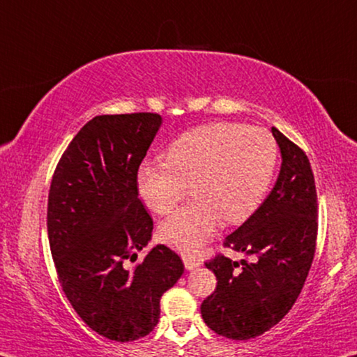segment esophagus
<instances>
[{"instance_id":"34e87169","label":"esophagus","mask_w":357,"mask_h":357,"mask_svg":"<svg viewBox=\"0 0 357 357\" xmlns=\"http://www.w3.org/2000/svg\"><path fill=\"white\" fill-rule=\"evenodd\" d=\"M183 261H184L185 269H189V271H192V269L199 268V266H200V261H199V259L194 258V257H188V255H184V257H183Z\"/></svg>"}]
</instances>
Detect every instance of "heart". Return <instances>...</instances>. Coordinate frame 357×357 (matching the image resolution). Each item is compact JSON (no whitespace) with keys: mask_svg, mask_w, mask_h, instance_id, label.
<instances>
[{"mask_svg":"<svg viewBox=\"0 0 357 357\" xmlns=\"http://www.w3.org/2000/svg\"><path fill=\"white\" fill-rule=\"evenodd\" d=\"M167 162H144L136 185L157 215L172 213L192 188L195 202L160 226V237L183 253H195L226 225L245 222L263 204L279 160L278 142L263 128L208 123L176 137Z\"/></svg>","mask_w":357,"mask_h":357,"instance_id":"1","label":"heart"}]
</instances>
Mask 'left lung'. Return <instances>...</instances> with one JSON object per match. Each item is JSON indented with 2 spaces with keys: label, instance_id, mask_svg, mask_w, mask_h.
I'll return each mask as SVG.
<instances>
[{
  "label": "left lung",
  "instance_id": "obj_1",
  "mask_svg": "<svg viewBox=\"0 0 357 357\" xmlns=\"http://www.w3.org/2000/svg\"><path fill=\"white\" fill-rule=\"evenodd\" d=\"M282 165L273 190L225 247L253 257L232 261L216 255L205 266L216 289L200 311L206 326L232 340L259 337L295 305L310 273L317 238V194L306 153L271 128Z\"/></svg>",
  "mask_w": 357,
  "mask_h": 357
}]
</instances>
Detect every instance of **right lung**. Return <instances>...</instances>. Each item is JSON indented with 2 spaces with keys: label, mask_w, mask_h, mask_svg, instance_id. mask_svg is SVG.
I'll use <instances>...</instances> for the list:
<instances>
[{
  "label": "right lung",
  "mask_w": 357,
  "mask_h": 357,
  "mask_svg": "<svg viewBox=\"0 0 357 357\" xmlns=\"http://www.w3.org/2000/svg\"><path fill=\"white\" fill-rule=\"evenodd\" d=\"M160 125L151 112L94 116L62 153L47 197V237L63 294L89 328L120 343L153 331L162 295L184 273L165 245L128 264L152 237L136 174Z\"/></svg>",
  "instance_id": "add662e5"
}]
</instances>
